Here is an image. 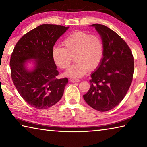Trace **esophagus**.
Instances as JSON below:
<instances>
[{
	"mask_svg": "<svg viewBox=\"0 0 147 147\" xmlns=\"http://www.w3.org/2000/svg\"><path fill=\"white\" fill-rule=\"evenodd\" d=\"M70 81L71 82H73V83H76V82H79L80 81V80L79 79H76V78H72V79H71L70 80Z\"/></svg>",
	"mask_w": 147,
	"mask_h": 147,
	"instance_id": "1",
	"label": "esophagus"
}]
</instances>
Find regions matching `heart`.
Here are the masks:
<instances>
[{
    "label": "heart",
    "mask_w": 147,
    "mask_h": 147,
    "mask_svg": "<svg viewBox=\"0 0 147 147\" xmlns=\"http://www.w3.org/2000/svg\"><path fill=\"white\" fill-rule=\"evenodd\" d=\"M63 47L52 49V58L58 67L67 69L75 58L76 63L68 69L65 75L74 78L84 76L88 69L97 68L102 61L104 46L102 39L97 34L76 31L62 42Z\"/></svg>",
    "instance_id": "obj_1"
}]
</instances>
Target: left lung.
I'll return each mask as SVG.
<instances>
[{"label":"left lung","mask_w":147,"mask_h":147,"mask_svg":"<svg viewBox=\"0 0 147 147\" xmlns=\"http://www.w3.org/2000/svg\"><path fill=\"white\" fill-rule=\"evenodd\" d=\"M104 46L102 61L91 74L90 89L84 99L92 108L107 111L118 105L132 84L134 57L130 47L116 32L104 25L94 24Z\"/></svg>","instance_id":"obj_1"}]
</instances>
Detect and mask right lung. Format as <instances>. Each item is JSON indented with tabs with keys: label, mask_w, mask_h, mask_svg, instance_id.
<instances>
[{
	"label": "right lung",
	"mask_w": 147,
	"mask_h": 147,
	"mask_svg": "<svg viewBox=\"0 0 147 147\" xmlns=\"http://www.w3.org/2000/svg\"><path fill=\"white\" fill-rule=\"evenodd\" d=\"M69 27L42 24L32 29L17 42L10 59L11 76L18 93L29 105L46 109L62 98L68 78L58 79L59 72L52 58L57 40ZM34 59L35 69L29 71L25 62Z\"/></svg>",
	"instance_id": "obj_1"
}]
</instances>
